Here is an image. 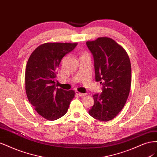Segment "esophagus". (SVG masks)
<instances>
[{
	"instance_id": "obj_1",
	"label": "esophagus",
	"mask_w": 157,
	"mask_h": 157,
	"mask_svg": "<svg viewBox=\"0 0 157 157\" xmlns=\"http://www.w3.org/2000/svg\"><path fill=\"white\" fill-rule=\"evenodd\" d=\"M76 94H77L78 95V96H80V97H84V96H86V94L80 93V92H78V91L76 92Z\"/></svg>"
}]
</instances>
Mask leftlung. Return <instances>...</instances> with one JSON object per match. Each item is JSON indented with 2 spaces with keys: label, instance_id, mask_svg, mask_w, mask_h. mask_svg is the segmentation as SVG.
I'll list each match as a JSON object with an SVG mask.
<instances>
[{
  "label": "left lung",
  "instance_id": "left-lung-1",
  "mask_svg": "<svg viewBox=\"0 0 157 157\" xmlns=\"http://www.w3.org/2000/svg\"><path fill=\"white\" fill-rule=\"evenodd\" d=\"M94 59L96 80L103 85L102 92L94 94V105L88 113L96 119L112 120L124 107L131 82L130 60L126 50L113 39L99 37L87 41Z\"/></svg>",
  "mask_w": 157,
  "mask_h": 157
}]
</instances>
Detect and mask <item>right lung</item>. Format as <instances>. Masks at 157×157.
Listing matches in <instances>:
<instances>
[{
	"label": "right lung",
	"mask_w": 157,
	"mask_h": 157,
	"mask_svg": "<svg viewBox=\"0 0 157 157\" xmlns=\"http://www.w3.org/2000/svg\"><path fill=\"white\" fill-rule=\"evenodd\" d=\"M77 43L47 42L32 52L25 69V91L28 100L40 116L55 121L67 112L74 90L56 87L57 69L61 60Z\"/></svg>",
	"instance_id": "1"
}]
</instances>
